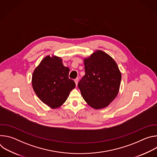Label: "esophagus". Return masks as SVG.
Instances as JSON below:
<instances>
[{
	"label": "esophagus",
	"instance_id": "obj_1",
	"mask_svg": "<svg viewBox=\"0 0 157 157\" xmlns=\"http://www.w3.org/2000/svg\"><path fill=\"white\" fill-rule=\"evenodd\" d=\"M78 81H79V78H76V79H75V83H76V86L78 85Z\"/></svg>",
	"mask_w": 157,
	"mask_h": 157
}]
</instances>
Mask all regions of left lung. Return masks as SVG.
Returning <instances> with one entry per match:
<instances>
[{"mask_svg":"<svg viewBox=\"0 0 157 157\" xmlns=\"http://www.w3.org/2000/svg\"><path fill=\"white\" fill-rule=\"evenodd\" d=\"M85 75L78 87L85 101L94 109L107 106L117 96L121 73L115 61L102 51L84 59Z\"/></svg>","mask_w":157,"mask_h":157,"instance_id":"1","label":"left lung"}]
</instances>
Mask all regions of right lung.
I'll return each mask as SVG.
<instances>
[{
    "label": "right lung",
    "instance_id": "add662e5",
    "mask_svg": "<svg viewBox=\"0 0 157 157\" xmlns=\"http://www.w3.org/2000/svg\"><path fill=\"white\" fill-rule=\"evenodd\" d=\"M70 69L59 57L44 58L35 70L32 86L39 99L52 109L61 106L76 86L69 78Z\"/></svg>",
    "mask_w": 157,
    "mask_h": 157
}]
</instances>
